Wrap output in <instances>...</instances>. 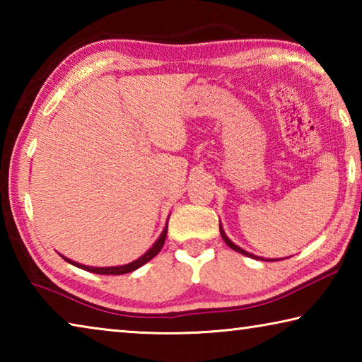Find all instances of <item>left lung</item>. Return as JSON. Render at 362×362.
<instances>
[{
    "instance_id": "8db88e82",
    "label": "left lung",
    "mask_w": 362,
    "mask_h": 362,
    "mask_svg": "<svg viewBox=\"0 0 362 362\" xmlns=\"http://www.w3.org/2000/svg\"><path fill=\"white\" fill-rule=\"evenodd\" d=\"M220 235H222V238H223V241L226 243V246L228 247H231L233 250H236V252H240V254H243V255H247V257H250V259H259V260H267V259H263V257H257V255H254V254H250V252H247V250H244V249H241L240 246H236L235 243H233L228 236L225 235V231H223V228H222V223H220ZM267 262H274V259H269V260H267Z\"/></svg>"
}]
</instances>
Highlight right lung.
<instances>
[{
	"label": "right lung",
	"instance_id": "1",
	"mask_svg": "<svg viewBox=\"0 0 362 362\" xmlns=\"http://www.w3.org/2000/svg\"><path fill=\"white\" fill-rule=\"evenodd\" d=\"M168 222H169V217H168ZM168 222H166V226H164V230L161 235H159L158 240L155 241V244L146 250V252L144 255H140L137 260H134L131 263H126V265H118V267H88V265H83V263H78V262H73L70 259H66V257H64V259L71 263V265H75L78 268L81 269H86V272H90V273H97V274H126V273H131L134 272V269L140 268L142 265H145L146 262H150L153 257H156L159 250L163 249V244L164 241H166V236H168Z\"/></svg>",
	"mask_w": 362,
	"mask_h": 362
}]
</instances>
